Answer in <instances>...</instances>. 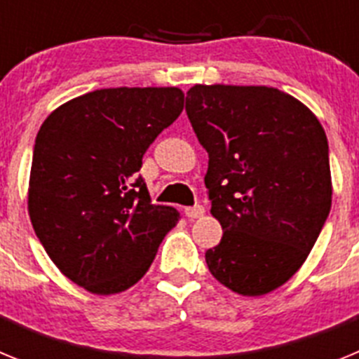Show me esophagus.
Instances as JSON below:
<instances>
[{
  "mask_svg": "<svg viewBox=\"0 0 359 359\" xmlns=\"http://www.w3.org/2000/svg\"><path fill=\"white\" fill-rule=\"evenodd\" d=\"M185 214L189 219H199L205 215V207L203 205H196V207L185 208Z\"/></svg>",
  "mask_w": 359,
  "mask_h": 359,
  "instance_id": "obj_1",
  "label": "esophagus"
}]
</instances>
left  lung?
<instances>
[{
  "mask_svg": "<svg viewBox=\"0 0 359 359\" xmlns=\"http://www.w3.org/2000/svg\"><path fill=\"white\" fill-rule=\"evenodd\" d=\"M187 115L208 152L205 185L223 226L210 273L243 297L286 284L331 210L329 145L309 107L268 86L196 84Z\"/></svg>",
  "mask_w": 359,
  "mask_h": 359,
  "instance_id": "left-lung-1",
  "label": "left lung"
}]
</instances>
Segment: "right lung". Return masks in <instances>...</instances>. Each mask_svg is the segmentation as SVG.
Listing matches in <instances>:
<instances>
[{
	"instance_id": "add662e5",
	"label": "right lung",
	"mask_w": 359,
	"mask_h": 359,
	"mask_svg": "<svg viewBox=\"0 0 359 359\" xmlns=\"http://www.w3.org/2000/svg\"><path fill=\"white\" fill-rule=\"evenodd\" d=\"M180 88H107L57 107L37 133L28 214L53 264L95 294L129 290L176 226L152 205L142 158L183 111Z\"/></svg>"
}]
</instances>
